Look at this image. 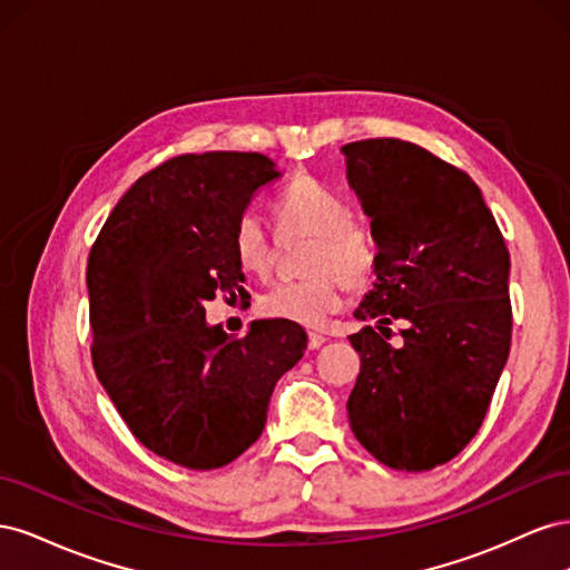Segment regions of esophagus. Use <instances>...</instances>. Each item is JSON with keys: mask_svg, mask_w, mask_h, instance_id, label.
Returning <instances> with one entry per match:
<instances>
[{"mask_svg": "<svg viewBox=\"0 0 570 570\" xmlns=\"http://www.w3.org/2000/svg\"><path fill=\"white\" fill-rule=\"evenodd\" d=\"M325 342H327V337H323L318 333H308V350H321Z\"/></svg>", "mask_w": 570, "mask_h": 570, "instance_id": "34e87169", "label": "esophagus"}]
</instances>
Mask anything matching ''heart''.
I'll return each instance as SVG.
<instances>
[{"label": "heart", "instance_id": "1", "mask_svg": "<svg viewBox=\"0 0 570 570\" xmlns=\"http://www.w3.org/2000/svg\"><path fill=\"white\" fill-rule=\"evenodd\" d=\"M275 218L285 230L314 235L306 247L302 281L275 283L258 297V314L275 321L316 327L342 304L344 283L361 285L375 264L368 230L350 218V206L331 187L299 176L283 187L273 202ZM233 247L239 266L254 275H266L273 264V245L256 214L237 220Z\"/></svg>", "mask_w": 570, "mask_h": 570}]
</instances>
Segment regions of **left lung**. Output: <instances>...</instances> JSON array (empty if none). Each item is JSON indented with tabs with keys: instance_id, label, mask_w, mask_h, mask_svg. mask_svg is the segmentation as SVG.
Wrapping results in <instances>:
<instances>
[{
	"instance_id": "8db88e82",
	"label": "left lung",
	"mask_w": 570,
	"mask_h": 570,
	"mask_svg": "<svg viewBox=\"0 0 570 570\" xmlns=\"http://www.w3.org/2000/svg\"><path fill=\"white\" fill-rule=\"evenodd\" d=\"M342 154L377 247L354 312L375 327L350 335L361 356L350 425L390 469L430 471L473 440L507 366L509 249L480 187L435 154L394 137ZM394 320L400 345L386 342Z\"/></svg>"
}]
</instances>
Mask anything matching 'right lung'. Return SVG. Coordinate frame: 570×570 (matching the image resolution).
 I'll return each instance as SVG.
<instances>
[{
	"mask_svg": "<svg viewBox=\"0 0 570 570\" xmlns=\"http://www.w3.org/2000/svg\"><path fill=\"white\" fill-rule=\"evenodd\" d=\"M283 174L256 151L183 154L118 199L88 258L92 364L147 450L185 469L230 463L264 433L275 383L297 364V323H206L218 292L245 297L233 235Z\"/></svg>",
	"mask_w": 570,
	"mask_h": 570,
	"instance_id": "1",
	"label": "right lung"
}]
</instances>
